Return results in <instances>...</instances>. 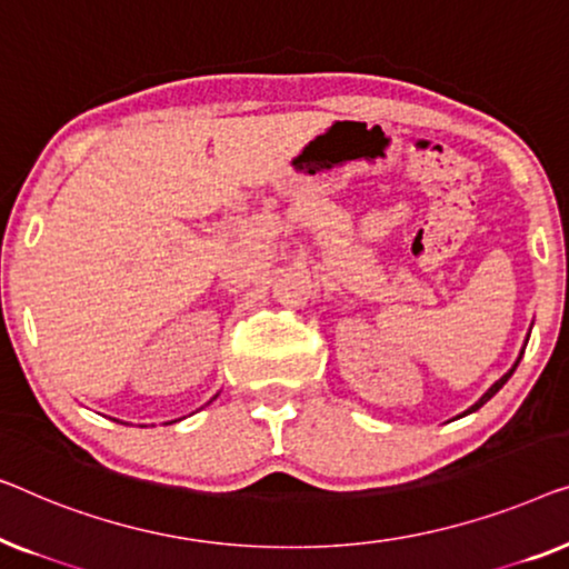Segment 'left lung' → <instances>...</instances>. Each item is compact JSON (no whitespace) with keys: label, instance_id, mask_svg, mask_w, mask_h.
I'll return each instance as SVG.
<instances>
[{"label":"left lung","instance_id":"8db88e82","mask_svg":"<svg viewBox=\"0 0 569 569\" xmlns=\"http://www.w3.org/2000/svg\"><path fill=\"white\" fill-rule=\"evenodd\" d=\"M521 356H523V353H521ZM521 356H518V361H516V366H518V363H521ZM516 366H513V368H510V371H508L506 376H502V379H500V381H495V383H492V387L485 391V395H482V399H479V402H477L475 407H471V410H469V412H475V410H479V407H482V405L487 402V399H492L495 395H498V391L502 389V383H506V381L510 379V376H513V371H516Z\"/></svg>","mask_w":569,"mask_h":569}]
</instances>
